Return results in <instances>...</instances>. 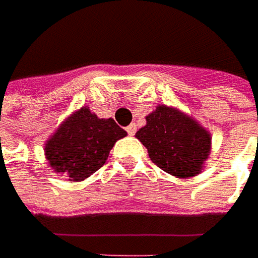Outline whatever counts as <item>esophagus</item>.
<instances>
[{
  "label": "esophagus",
  "mask_w": 258,
  "mask_h": 258,
  "mask_svg": "<svg viewBox=\"0 0 258 258\" xmlns=\"http://www.w3.org/2000/svg\"><path fill=\"white\" fill-rule=\"evenodd\" d=\"M126 132L131 135V136H134L135 132H136V126H135L134 123H131L127 127H126Z\"/></svg>",
  "instance_id": "1"
}]
</instances>
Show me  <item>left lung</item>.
Wrapping results in <instances>:
<instances>
[{
  "label": "left lung",
  "instance_id": "8db88e82",
  "mask_svg": "<svg viewBox=\"0 0 258 258\" xmlns=\"http://www.w3.org/2000/svg\"><path fill=\"white\" fill-rule=\"evenodd\" d=\"M136 138L148 149L151 161L176 178L198 175L211 151L210 132L188 114L165 104L146 116V124Z\"/></svg>",
  "mask_w": 258,
  "mask_h": 258
}]
</instances>
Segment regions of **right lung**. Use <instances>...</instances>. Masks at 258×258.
Masks as SVG:
<instances>
[{
	"label": "right lung",
	"instance_id": "obj_1",
	"mask_svg": "<svg viewBox=\"0 0 258 258\" xmlns=\"http://www.w3.org/2000/svg\"><path fill=\"white\" fill-rule=\"evenodd\" d=\"M126 131L112 117L99 119L85 106L70 114L47 141L45 158L55 173H66L70 181H83L106 162L116 141Z\"/></svg>",
	"mask_w": 258,
	"mask_h": 258
}]
</instances>
